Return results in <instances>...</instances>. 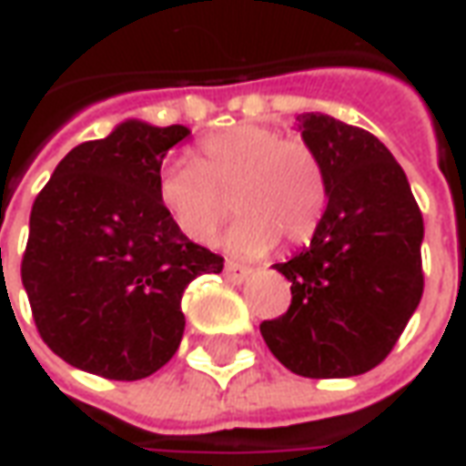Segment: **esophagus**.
<instances>
[{
	"mask_svg": "<svg viewBox=\"0 0 466 466\" xmlns=\"http://www.w3.org/2000/svg\"><path fill=\"white\" fill-rule=\"evenodd\" d=\"M224 277H227L232 284H242L244 279H249V277H252V269H249V267H242V264H237V262H227L224 264Z\"/></svg>",
	"mask_w": 466,
	"mask_h": 466,
	"instance_id": "1",
	"label": "esophagus"
}]
</instances>
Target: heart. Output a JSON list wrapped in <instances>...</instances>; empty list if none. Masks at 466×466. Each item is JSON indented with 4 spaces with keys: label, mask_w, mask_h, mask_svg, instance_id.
<instances>
[{
    "label": "heart",
    "mask_w": 466,
    "mask_h": 466,
    "mask_svg": "<svg viewBox=\"0 0 466 466\" xmlns=\"http://www.w3.org/2000/svg\"><path fill=\"white\" fill-rule=\"evenodd\" d=\"M234 194L239 219L227 234V249L264 257L279 239L307 242L327 209L322 159L309 144L264 124H237L209 134L194 157H174L157 174V197L174 227L192 242L209 244Z\"/></svg>",
    "instance_id": "obj_1"
}]
</instances>
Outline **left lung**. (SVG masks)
<instances>
[{"instance_id":"left-lung-1","label":"left lung","mask_w":466,"mask_h":466,"mask_svg":"<svg viewBox=\"0 0 466 466\" xmlns=\"http://www.w3.org/2000/svg\"><path fill=\"white\" fill-rule=\"evenodd\" d=\"M297 122L322 159L327 209L309 247L274 264L292 282V304L259 332L299 377H357L384 361L420 304L424 222L407 174L374 134L322 112Z\"/></svg>"}]
</instances>
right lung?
<instances>
[{
	"label": "right lung",
	"instance_id": "right-lung-1",
	"mask_svg": "<svg viewBox=\"0 0 466 466\" xmlns=\"http://www.w3.org/2000/svg\"><path fill=\"white\" fill-rule=\"evenodd\" d=\"M182 124L127 119L75 147L35 199L22 284L46 347L105 380H144L184 334L182 294L224 259L187 239L157 197Z\"/></svg>",
	"mask_w": 466,
	"mask_h": 466
}]
</instances>
